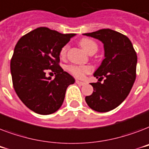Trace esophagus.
<instances>
[{
    "instance_id": "34e87169",
    "label": "esophagus",
    "mask_w": 149,
    "mask_h": 149,
    "mask_svg": "<svg viewBox=\"0 0 149 149\" xmlns=\"http://www.w3.org/2000/svg\"><path fill=\"white\" fill-rule=\"evenodd\" d=\"M76 83H77V84L80 85V86H83V85H84V84H85V83H84V82L79 81V80H76Z\"/></svg>"
}]
</instances>
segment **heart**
Here are the masks:
<instances>
[{"label":"heart","instance_id":"obj_1","mask_svg":"<svg viewBox=\"0 0 149 149\" xmlns=\"http://www.w3.org/2000/svg\"><path fill=\"white\" fill-rule=\"evenodd\" d=\"M79 45L83 48V49L85 52H86L87 53L90 54L95 53L97 51L98 46L97 45V43L93 41L91 38H82L80 42H79ZM68 50V45H64L60 50L59 55L62 58H64L66 55ZM68 71L73 75L75 77L77 78H83L84 77V75L86 73H89L93 70V68L91 67V65H69L67 68Z\"/></svg>","mask_w":149,"mask_h":149}]
</instances>
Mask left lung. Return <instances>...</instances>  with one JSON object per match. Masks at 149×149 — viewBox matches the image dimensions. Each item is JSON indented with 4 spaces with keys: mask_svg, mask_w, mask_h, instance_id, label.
<instances>
[{
    "mask_svg": "<svg viewBox=\"0 0 149 149\" xmlns=\"http://www.w3.org/2000/svg\"><path fill=\"white\" fill-rule=\"evenodd\" d=\"M84 36L104 44V59L93 77L104 83H92L93 92L85 97L86 104L97 112H107L122 103L132 90L136 78L137 55L127 36L111 29H101Z\"/></svg>",
    "mask_w": 149,
    "mask_h": 149,
    "instance_id": "8db88e82",
    "label": "left lung"
}]
</instances>
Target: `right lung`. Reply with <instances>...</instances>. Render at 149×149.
<instances>
[{
  "label": "right lung",
  "mask_w": 149,
  "mask_h": 149,
  "mask_svg": "<svg viewBox=\"0 0 149 149\" xmlns=\"http://www.w3.org/2000/svg\"><path fill=\"white\" fill-rule=\"evenodd\" d=\"M76 34H62L40 27L20 38L10 60L15 91L23 104L35 113H55L63 103L66 89L75 79L59 66V52ZM48 69L56 72L54 80Z\"/></svg>",
  "instance_id": "obj_1"
}]
</instances>
